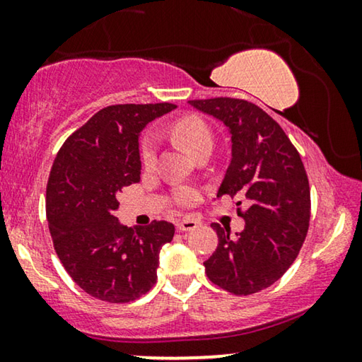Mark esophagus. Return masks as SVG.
Wrapping results in <instances>:
<instances>
[{"instance_id": "obj_1", "label": "esophagus", "mask_w": 362, "mask_h": 362, "mask_svg": "<svg viewBox=\"0 0 362 362\" xmlns=\"http://www.w3.org/2000/svg\"><path fill=\"white\" fill-rule=\"evenodd\" d=\"M199 224H201V222L192 219V217H185V219H181L180 222H177L176 227H177V230H180V232H186V230L196 229V227Z\"/></svg>"}]
</instances>
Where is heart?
<instances>
[{
  "mask_svg": "<svg viewBox=\"0 0 362 362\" xmlns=\"http://www.w3.org/2000/svg\"><path fill=\"white\" fill-rule=\"evenodd\" d=\"M173 135L176 136L177 141H181L186 146V150L194 153L199 150L201 146L212 145V133L206 122H202L197 117H182L173 123ZM156 153H158V140L155 135H146L145 140L141 143V163L145 168H153L156 163ZM176 199L181 204L189 206L192 202L197 201V192L191 187L182 186L176 191Z\"/></svg>",
  "mask_w": 362,
  "mask_h": 362,
  "instance_id": "obj_1",
  "label": "heart"
}]
</instances>
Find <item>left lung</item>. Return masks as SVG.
Here are the masks:
<instances>
[{"label":"left lung","instance_id":"left-lung-1","mask_svg":"<svg viewBox=\"0 0 362 362\" xmlns=\"http://www.w3.org/2000/svg\"><path fill=\"white\" fill-rule=\"evenodd\" d=\"M204 115L224 123L230 163L217 197H239L245 227L211 224L217 249L204 262L212 284L234 295H250L275 284L303 245L310 224V185L303 161L281 127L255 103L219 97L189 100Z\"/></svg>","mask_w":362,"mask_h":362}]
</instances>
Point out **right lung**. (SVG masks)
<instances>
[{
  "label": "right lung",
  "mask_w": 362,
  "mask_h": 362,
  "mask_svg": "<svg viewBox=\"0 0 362 362\" xmlns=\"http://www.w3.org/2000/svg\"><path fill=\"white\" fill-rule=\"evenodd\" d=\"M175 108L173 103L102 108L57 153L46 191L49 230L64 269L93 298L128 303L155 285L160 250L173 240L175 226L120 224L117 196L140 181L141 130Z\"/></svg>",
  "instance_id": "right-lung-1"
}]
</instances>
